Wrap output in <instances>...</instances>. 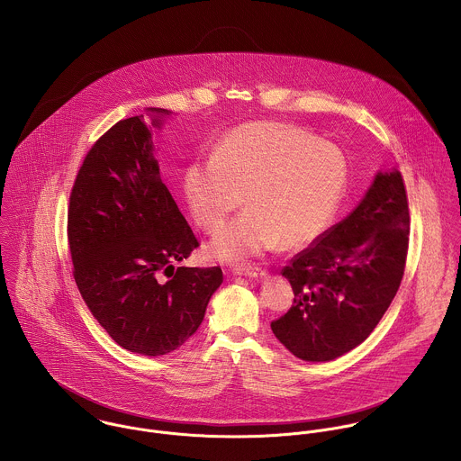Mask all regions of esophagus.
Masks as SVG:
<instances>
[{
  "mask_svg": "<svg viewBox=\"0 0 461 461\" xmlns=\"http://www.w3.org/2000/svg\"><path fill=\"white\" fill-rule=\"evenodd\" d=\"M234 271L241 276H249V278H258V276H264L266 275V269H263L261 266L258 264H238L234 267Z\"/></svg>",
  "mask_w": 461,
  "mask_h": 461,
  "instance_id": "34e87169",
  "label": "esophagus"
}]
</instances>
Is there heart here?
Masks as SVG:
<instances>
[{
    "label": "heart",
    "mask_w": 461,
    "mask_h": 461,
    "mask_svg": "<svg viewBox=\"0 0 461 461\" xmlns=\"http://www.w3.org/2000/svg\"><path fill=\"white\" fill-rule=\"evenodd\" d=\"M348 185L342 150L298 126L247 122L227 132L212 156L194 159L185 194L198 227L216 232L248 194L249 209L220 230L209 252L241 261L278 243L302 249L333 220Z\"/></svg>",
    "instance_id": "b5f03b06"
}]
</instances>
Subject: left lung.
<instances>
[{"instance_id": "left-lung-1", "label": "left lung", "mask_w": 461, "mask_h": 461, "mask_svg": "<svg viewBox=\"0 0 461 461\" xmlns=\"http://www.w3.org/2000/svg\"><path fill=\"white\" fill-rule=\"evenodd\" d=\"M408 236L402 176L378 174L342 221L282 267L294 300L271 321L275 337L307 362L333 360L364 342L401 285Z\"/></svg>"}]
</instances>
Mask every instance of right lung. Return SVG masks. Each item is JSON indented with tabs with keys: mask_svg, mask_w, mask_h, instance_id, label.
<instances>
[{
	"mask_svg": "<svg viewBox=\"0 0 461 461\" xmlns=\"http://www.w3.org/2000/svg\"><path fill=\"white\" fill-rule=\"evenodd\" d=\"M67 241L88 311L132 353L158 357L185 344L223 282L220 266L176 267L200 243L161 181L143 115L119 121L86 152L68 197Z\"/></svg>",
	"mask_w": 461,
	"mask_h": 461,
	"instance_id": "right-lung-1",
	"label": "right lung"
}]
</instances>
